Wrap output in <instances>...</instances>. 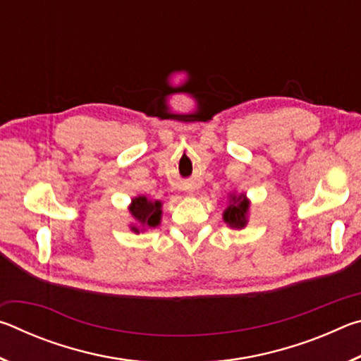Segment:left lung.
<instances>
[{"instance_id": "8db88e82", "label": "left lung", "mask_w": 361, "mask_h": 361, "mask_svg": "<svg viewBox=\"0 0 361 361\" xmlns=\"http://www.w3.org/2000/svg\"><path fill=\"white\" fill-rule=\"evenodd\" d=\"M247 210L248 202L245 195H239V197H232V204L224 212V221L232 228H243L247 224Z\"/></svg>"}]
</instances>
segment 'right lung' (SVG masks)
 I'll return each mask as SVG.
<instances>
[{"label": "right lung", "mask_w": 361, "mask_h": 361, "mask_svg": "<svg viewBox=\"0 0 361 361\" xmlns=\"http://www.w3.org/2000/svg\"><path fill=\"white\" fill-rule=\"evenodd\" d=\"M130 213L142 226H146V228H156V226L161 223V202H159V200L151 202V200L146 199L145 195H142V197L132 200ZM132 229L138 232L135 226H133Z\"/></svg>", "instance_id": "add662e5"}]
</instances>
